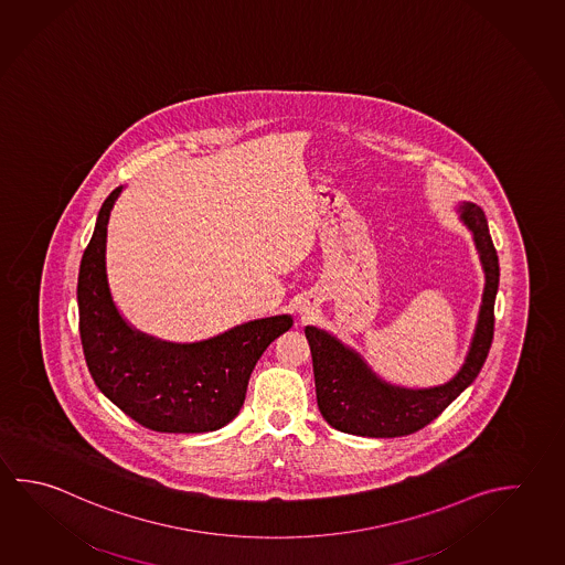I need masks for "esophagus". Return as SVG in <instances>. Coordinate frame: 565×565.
I'll return each instance as SVG.
<instances>
[{
    "label": "esophagus",
    "mask_w": 565,
    "mask_h": 565,
    "mask_svg": "<svg viewBox=\"0 0 565 565\" xmlns=\"http://www.w3.org/2000/svg\"><path fill=\"white\" fill-rule=\"evenodd\" d=\"M299 313H301V317L309 316V309H307V307H301V311H299Z\"/></svg>",
    "instance_id": "34e87169"
}]
</instances>
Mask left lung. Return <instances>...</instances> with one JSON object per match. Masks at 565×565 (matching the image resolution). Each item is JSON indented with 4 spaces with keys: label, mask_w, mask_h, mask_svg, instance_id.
<instances>
[{
    "label": "left lung",
    "mask_w": 565,
    "mask_h": 565,
    "mask_svg": "<svg viewBox=\"0 0 565 565\" xmlns=\"http://www.w3.org/2000/svg\"><path fill=\"white\" fill-rule=\"evenodd\" d=\"M460 220L475 236L484 268L486 284L475 337L465 365L448 383L433 388L388 385L371 371L359 353L323 329L307 326L306 337L313 359L317 406L329 425L347 435L395 438L413 435L433 423L484 365L494 337V301L500 281L498 254L480 206L465 202Z\"/></svg>",
    "instance_id": "obj_1"
}]
</instances>
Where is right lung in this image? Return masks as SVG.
Returning <instances> with one entry per match:
<instances>
[{
  "label": "right lung",
  "instance_id": "1",
  "mask_svg": "<svg viewBox=\"0 0 565 565\" xmlns=\"http://www.w3.org/2000/svg\"><path fill=\"white\" fill-rule=\"evenodd\" d=\"M122 186L103 202L81 259V345L100 393L139 425L157 433H212L236 418L249 375L274 339L294 326L266 317L200 343H169L122 319L107 281V224Z\"/></svg>",
  "mask_w": 565,
  "mask_h": 565
}]
</instances>
